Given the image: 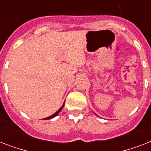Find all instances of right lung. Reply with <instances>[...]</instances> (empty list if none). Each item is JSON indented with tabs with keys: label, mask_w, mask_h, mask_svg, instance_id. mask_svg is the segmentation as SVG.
Instances as JSON below:
<instances>
[{
	"label": "right lung",
	"mask_w": 151,
	"mask_h": 151,
	"mask_svg": "<svg viewBox=\"0 0 151 151\" xmlns=\"http://www.w3.org/2000/svg\"><path fill=\"white\" fill-rule=\"evenodd\" d=\"M64 104H65V103H63V105L61 107L59 108V110H58V111H56V112L54 114H52V115H51L50 117H46V118H44V119H45V120H48V119H52V118H53V117H55V116H57V115L59 114V112H60V111H61V110H62V109H63V106H64Z\"/></svg>",
	"instance_id": "right-lung-1"
}]
</instances>
